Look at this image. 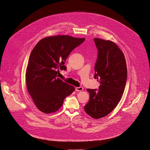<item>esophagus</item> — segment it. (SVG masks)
<instances>
[{
	"label": "esophagus",
	"instance_id": "esophagus-1",
	"mask_svg": "<svg viewBox=\"0 0 150 150\" xmlns=\"http://www.w3.org/2000/svg\"><path fill=\"white\" fill-rule=\"evenodd\" d=\"M83 88L82 87H79L75 88V90L76 91H83Z\"/></svg>",
	"mask_w": 150,
	"mask_h": 150
}]
</instances>
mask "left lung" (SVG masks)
Listing matches in <instances>:
<instances>
[{"label":"left lung","instance_id":"obj_1","mask_svg":"<svg viewBox=\"0 0 150 150\" xmlns=\"http://www.w3.org/2000/svg\"><path fill=\"white\" fill-rule=\"evenodd\" d=\"M98 50L94 78L99 79V90L87 89L88 102L84 107L86 112L94 119L109 114L119 103L127 81V70L124 54L111 40L94 38Z\"/></svg>","mask_w":150,"mask_h":150}]
</instances>
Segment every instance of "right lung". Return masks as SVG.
<instances>
[{"label":"right lung","mask_w":150,"mask_h":150,"mask_svg":"<svg viewBox=\"0 0 150 150\" xmlns=\"http://www.w3.org/2000/svg\"><path fill=\"white\" fill-rule=\"evenodd\" d=\"M84 40L69 35L51 36L41 39L33 48L26 69V84L35 105L42 112L57 111L65 98L74 91L75 87L57 78V74L59 69H66V59Z\"/></svg>","instance_id":"right-lung-1"}]
</instances>
